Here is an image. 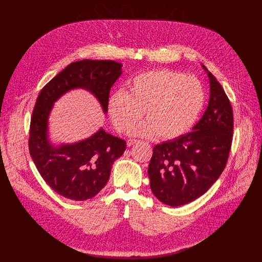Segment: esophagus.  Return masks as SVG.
Segmentation results:
<instances>
[{
  "label": "esophagus",
  "instance_id": "obj_1",
  "mask_svg": "<svg viewBox=\"0 0 262 262\" xmlns=\"http://www.w3.org/2000/svg\"><path fill=\"white\" fill-rule=\"evenodd\" d=\"M140 141H138V140H135V139H129V140H127V146L128 147H130V146H133L134 144H137V143H139Z\"/></svg>",
  "mask_w": 262,
  "mask_h": 262
}]
</instances>
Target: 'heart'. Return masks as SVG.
Instances as JSON below:
<instances>
[{
    "mask_svg": "<svg viewBox=\"0 0 262 262\" xmlns=\"http://www.w3.org/2000/svg\"><path fill=\"white\" fill-rule=\"evenodd\" d=\"M127 92L116 91L108 97L107 114L120 133L130 130L144 116L148 121L134 134L175 140L189 133L198 121L205 103L199 80L183 73L158 69L137 74Z\"/></svg>",
    "mask_w": 262,
    "mask_h": 262,
    "instance_id": "heart-1",
    "label": "heart"
}]
</instances>
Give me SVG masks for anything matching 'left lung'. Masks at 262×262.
<instances>
[{
    "mask_svg": "<svg viewBox=\"0 0 262 262\" xmlns=\"http://www.w3.org/2000/svg\"><path fill=\"white\" fill-rule=\"evenodd\" d=\"M207 74L210 98L204 115L192 132L156 145L149 163L151 191L170 206L190 203L206 193L225 169L229 158L233 135L232 106L213 74L209 71Z\"/></svg>",
    "mask_w": 262,
    "mask_h": 262,
    "instance_id": "8db88e82",
    "label": "left lung"
}]
</instances>
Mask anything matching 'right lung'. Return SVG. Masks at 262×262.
Returning <instances> with one entry per match:
<instances>
[{"label": "right lung", "mask_w": 262, "mask_h": 262, "mask_svg": "<svg viewBox=\"0 0 262 262\" xmlns=\"http://www.w3.org/2000/svg\"><path fill=\"white\" fill-rule=\"evenodd\" d=\"M121 66L113 60L72 62L41 89L36 99L30 123V156L43 180L65 198H93L107 182L114 161L125 151L126 141L100 129L87 140L54 148L47 140L52 105L66 91L81 87L90 90L106 112L110 90L121 74Z\"/></svg>", "instance_id": "right-lung-1"}]
</instances>
